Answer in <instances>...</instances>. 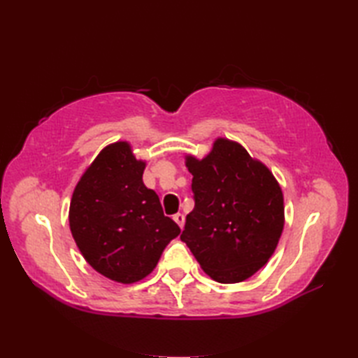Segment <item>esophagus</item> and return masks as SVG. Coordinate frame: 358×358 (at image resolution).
<instances>
[{"label": "esophagus", "mask_w": 358, "mask_h": 358, "mask_svg": "<svg viewBox=\"0 0 358 358\" xmlns=\"http://www.w3.org/2000/svg\"><path fill=\"white\" fill-rule=\"evenodd\" d=\"M173 220H175V223H177L180 227L185 226V215L180 214V212H178V214L173 215Z\"/></svg>", "instance_id": "esophagus-1"}]
</instances>
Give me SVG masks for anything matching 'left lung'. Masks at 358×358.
<instances>
[{
	"label": "left lung",
	"mask_w": 358,
	"mask_h": 358,
	"mask_svg": "<svg viewBox=\"0 0 358 358\" xmlns=\"http://www.w3.org/2000/svg\"><path fill=\"white\" fill-rule=\"evenodd\" d=\"M195 206L181 241L218 283L262 269L285 226L283 192L272 172L237 141L217 138L203 159L186 155Z\"/></svg>",
	"instance_id": "obj_1"
}]
</instances>
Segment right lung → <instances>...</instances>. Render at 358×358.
<instances>
[{
    "label": "right lung",
    "mask_w": 358,
    "mask_h": 358,
    "mask_svg": "<svg viewBox=\"0 0 358 358\" xmlns=\"http://www.w3.org/2000/svg\"><path fill=\"white\" fill-rule=\"evenodd\" d=\"M144 167L127 141L109 144L83 173L69 208L72 237L86 262L124 285L148 277L180 234L155 191L144 186Z\"/></svg>",
    "instance_id": "obj_1"
}]
</instances>
